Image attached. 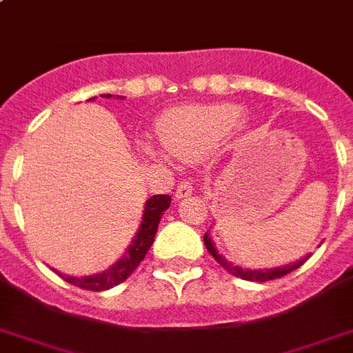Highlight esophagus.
<instances>
[{
  "label": "esophagus",
  "mask_w": 353,
  "mask_h": 353,
  "mask_svg": "<svg viewBox=\"0 0 353 353\" xmlns=\"http://www.w3.org/2000/svg\"><path fill=\"white\" fill-rule=\"evenodd\" d=\"M192 190H194V186L190 185L188 181H179L176 192H174V197H176L177 201H179V199L188 197V195H192Z\"/></svg>",
  "instance_id": "obj_1"
}]
</instances>
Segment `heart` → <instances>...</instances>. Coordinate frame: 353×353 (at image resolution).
Instances as JSON below:
<instances>
[{
    "mask_svg": "<svg viewBox=\"0 0 353 353\" xmlns=\"http://www.w3.org/2000/svg\"><path fill=\"white\" fill-rule=\"evenodd\" d=\"M243 106L234 103L186 104L167 112L158 124L159 142L167 152L143 143L142 152L152 159L197 161L222 143L240 125Z\"/></svg>",
    "mask_w": 353,
    "mask_h": 353,
    "instance_id": "obj_1",
    "label": "heart"
}]
</instances>
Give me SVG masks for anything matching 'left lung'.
<instances>
[{
    "label": "left lung",
    "mask_w": 353,
    "mask_h": 353,
    "mask_svg": "<svg viewBox=\"0 0 353 353\" xmlns=\"http://www.w3.org/2000/svg\"><path fill=\"white\" fill-rule=\"evenodd\" d=\"M204 245H206L208 252H210L211 256H213L214 259L220 263V266H223V268L228 270L229 274H232L234 277L245 279V281H254V283H266V281H274V279L284 277V275H288L290 272H293V270H296L299 266L304 265L309 257H311V254H307V256H304L302 259H299V261H295V263H290V265L275 266V268L250 270V268H241V266H238V265H232V263L228 261V259H225L222 254H219V250H216V247H214L213 240H211L210 232H206V234H204Z\"/></svg>",
    "instance_id": "left-lung-1"
}]
</instances>
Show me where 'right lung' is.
<instances>
[{"label": "right lung", "mask_w": 353, "mask_h": 353, "mask_svg": "<svg viewBox=\"0 0 353 353\" xmlns=\"http://www.w3.org/2000/svg\"><path fill=\"white\" fill-rule=\"evenodd\" d=\"M101 97L110 99L112 94H103ZM117 97L119 99H124L122 96ZM92 99H96V97H92ZM170 201H172L170 195H152L151 199H147L145 206H143L142 222H140L139 232L131 240V245L125 249L124 256L117 263H113L110 268L104 270V272L94 275H85V277H72V275L60 274L58 270H54V272L69 284H74V286L88 291H104L124 283L125 279L130 277L134 270H137V266L143 261L147 250L151 249L156 231H158V223L161 220V214H163V211H167L170 208Z\"/></svg>", "instance_id": "obj_1"}]
</instances>
